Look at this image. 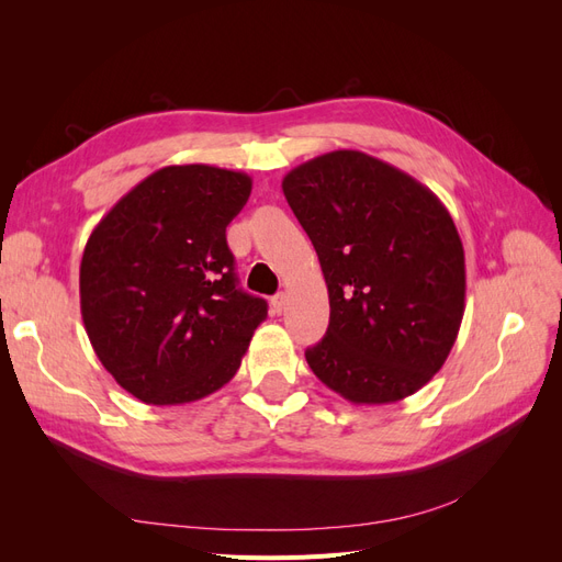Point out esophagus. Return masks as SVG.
Wrapping results in <instances>:
<instances>
[{"mask_svg": "<svg viewBox=\"0 0 562 562\" xmlns=\"http://www.w3.org/2000/svg\"><path fill=\"white\" fill-rule=\"evenodd\" d=\"M283 310H285V293H277L274 297H271V312L281 314Z\"/></svg>", "mask_w": 562, "mask_h": 562, "instance_id": "34e87169", "label": "esophagus"}]
</instances>
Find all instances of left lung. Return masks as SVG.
<instances>
[{
    "mask_svg": "<svg viewBox=\"0 0 562 562\" xmlns=\"http://www.w3.org/2000/svg\"><path fill=\"white\" fill-rule=\"evenodd\" d=\"M288 206L328 285L314 375L356 405L415 394L443 368L464 316V248L440 199L396 166L337 149L293 168Z\"/></svg>",
    "mask_w": 562,
    "mask_h": 562,
    "instance_id": "left-lung-1",
    "label": "left lung"
}]
</instances>
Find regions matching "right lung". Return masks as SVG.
Returning a JSON list of instances; mask_svg holds the SVG:
<instances>
[{
	"instance_id": "right-lung-1",
	"label": "right lung",
	"mask_w": 562,
	"mask_h": 562,
	"mask_svg": "<svg viewBox=\"0 0 562 562\" xmlns=\"http://www.w3.org/2000/svg\"><path fill=\"white\" fill-rule=\"evenodd\" d=\"M250 187L241 171L166 166L89 236L83 328L116 384L147 405L192 403L225 386L267 318V302L239 288L225 234Z\"/></svg>"
}]
</instances>
